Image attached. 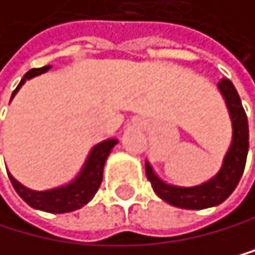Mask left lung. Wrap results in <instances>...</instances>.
Returning <instances> with one entry per match:
<instances>
[{"label":"left lung","mask_w":255,"mask_h":255,"mask_svg":"<svg viewBox=\"0 0 255 255\" xmlns=\"http://www.w3.org/2000/svg\"><path fill=\"white\" fill-rule=\"evenodd\" d=\"M217 87H219V91L225 99L233 128L232 144H230L225 157H223V164L219 173L198 186H175L160 180L147 160L144 164L146 177L151 181L154 193L170 206L190 209V211L219 206L235 191V188L238 186L241 180L249 149L248 117L243 109L238 91L228 78H222Z\"/></svg>","instance_id":"obj_1"}]
</instances>
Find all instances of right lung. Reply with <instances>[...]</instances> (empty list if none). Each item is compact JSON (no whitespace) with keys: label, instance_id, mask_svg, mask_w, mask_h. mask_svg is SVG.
I'll use <instances>...</instances> for the list:
<instances>
[{"label":"right lung","instance_id":"obj_1","mask_svg":"<svg viewBox=\"0 0 255 255\" xmlns=\"http://www.w3.org/2000/svg\"><path fill=\"white\" fill-rule=\"evenodd\" d=\"M49 69H51V65H44V67H40V69L28 70L20 80L19 87L14 90L12 98L15 96V93L19 91L22 85L25 83V80H30V78H33L36 75H41L44 72H48ZM117 143L119 141L116 138H111V139L101 141V143H98L96 146H93L80 173H78L70 183L64 186L53 188V190H46V191H35L19 183L11 173H7L9 180H11L17 194H19L30 207L38 209V211H44V212H51V214H65V212L77 211V209L88 204L93 199V196L96 194L98 188L103 181V170H104L106 159H108L112 147Z\"/></svg>","mask_w":255,"mask_h":255}]
</instances>
